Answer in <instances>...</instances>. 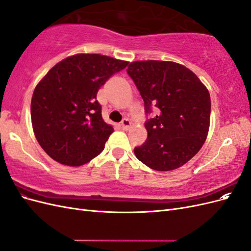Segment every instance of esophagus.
Listing matches in <instances>:
<instances>
[{
	"label": "esophagus",
	"mask_w": 251,
	"mask_h": 251,
	"mask_svg": "<svg viewBox=\"0 0 251 251\" xmlns=\"http://www.w3.org/2000/svg\"><path fill=\"white\" fill-rule=\"evenodd\" d=\"M121 126H123L124 130H128L131 126V121L126 118L123 119V121H121Z\"/></svg>",
	"instance_id": "1"
}]
</instances>
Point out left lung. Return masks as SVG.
I'll return each mask as SVG.
<instances>
[{"mask_svg":"<svg viewBox=\"0 0 251 251\" xmlns=\"http://www.w3.org/2000/svg\"><path fill=\"white\" fill-rule=\"evenodd\" d=\"M147 113V141L134 153L150 169L168 172L198 153L208 135L210 96L207 88L185 66L170 60H136L127 66Z\"/></svg>","mask_w":251,"mask_h":251,"instance_id":"8db88e82","label":"left lung"}]
</instances>
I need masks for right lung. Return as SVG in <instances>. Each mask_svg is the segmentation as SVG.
<instances>
[{"instance_id": "obj_1", "label": "right lung", "mask_w": 251, "mask_h": 251, "mask_svg": "<svg viewBox=\"0 0 251 251\" xmlns=\"http://www.w3.org/2000/svg\"><path fill=\"white\" fill-rule=\"evenodd\" d=\"M128 62L96 53H78L52 67L31 98L37 142L56 162L80 166L100 155L113 127L103 121L98 90Z\"/></svg>"}]
</instances>
